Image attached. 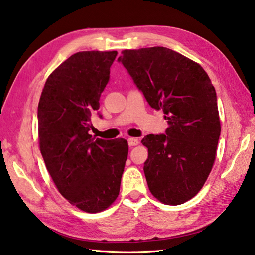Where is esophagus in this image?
<instances>
[{"label": "esophagus", "mask_w": 255, "mask_h": 255, "mask_svg": "<svg viewBox=\"0 0 255 255\" xmlns=\"http://www.w3.org/2000/svg\"><path fill=\"white\" fill-rule=\"evenodd\" d=\"M128 144L130 147L137 146V144H139V139L138 138H129L128 139Z\"/></svg>", "instance_id": "obj_1"}]
</instances>
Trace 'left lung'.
<instances>
[{"mask_svg": "<svg viewBox=\"0 0 255 255\" xmlns=\"http://www.w3.org/2000/svg\"><path fill=\"white\" fill-rule=\"evenodd\" d=\"M148 104L164 113L166 134H148L143 171L152 196L178 206L201 190L221 132L217 94L201 65L170 48L125 49L118 57Z\"/></svg>", "mask_w": 255, "mask_h": 255, "instance_id": "left-lung-1", "label": "left lung"}]
</instances>
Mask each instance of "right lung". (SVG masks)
<instances>
[{
    "instance_id": "add662e5",
    "label": "right lung",
    "mask_w": 255,
    "mask_h": 255,
    "mask_svg": "<svg viewBox=\"0 0 255 255\" xmlns=\"http://www.w3.org/2000/svg\"><path fill=\"white\" fill-rule=\"evenodd\" d=\"M116 51L78 52L52 72L37 108L39 149L59 193L88 213L116 200L128 157L123 138L103 140L91 130Z\"/></svg>"
}]
</instances>
